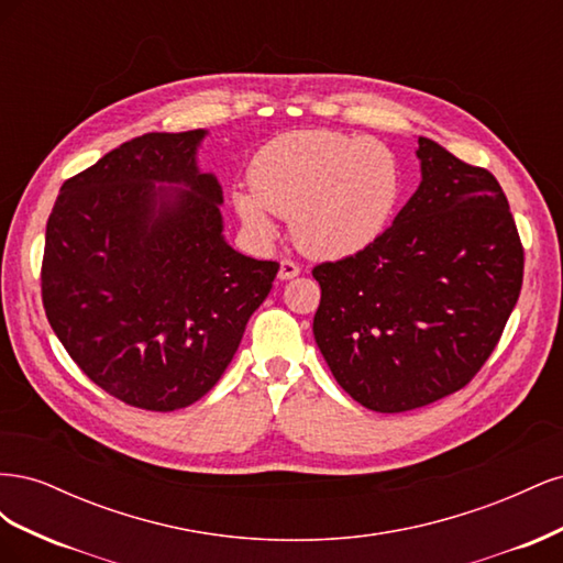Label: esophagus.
Instances as JSON below:
<instances>
[{
  "mask_svg": "<svg viewBox=\"0 0 563 563\" xmlns=\"http://www.w3.org/2000/svg\"><path fill=\"white\" fill-rule=\"evenodd\" d=\"M300 275V267L294 263V261H282L279 263V279L286 282V279H294Z\"/></svg>",
  "mask_w": 563,
  "mask_h": 563,
  "instance_id": "obj_1",
  "label": "esophagus"
}]
</instances>
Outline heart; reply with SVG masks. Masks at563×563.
<instances>
[{
    "label": "heart",
    "mask_w": 563,
    "mask_h": 563,
    "mask_svg": "<svg viewBox=\"0 0 563 563\" xmlns=\"http://www.w3.org/2000/svg\"><path fill=\"white\" fill-rule=\"evenodd\" d=\"M251 190H234L242 223L261 240L288 218L296 246L321 261L368 249L395 218L404 192L397 152L378 139L308 129L265 143L251 162Z\"/></svg>",
    "instance_id": "obj_1"
}]
</instances>
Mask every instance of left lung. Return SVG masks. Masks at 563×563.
<instances>
[{
    "mask_svg": "<svg viewBox=\"0 0 563 563\" xmlns=\"http://www.w3.org/2000/svg\"><path fill=\"white\" fill-rule=\"evenodd\" d=\"M420 185L368 249L312 269L314 340L333 378L378 413L465 387L498 345L523 279L507 197L486 168L418 139Z\"/></svg>",
    "mask_w": 563,
    "mask_h": 563,
    "instance_id": "left-lung-1",
    "label": "left lung"
}]
</instances>
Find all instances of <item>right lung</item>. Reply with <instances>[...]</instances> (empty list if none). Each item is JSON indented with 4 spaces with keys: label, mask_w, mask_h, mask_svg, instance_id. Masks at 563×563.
<instances>
[{
    "label": "right lung",
    "mask_w": 563,
    "mask_h": 563,
    "mask_svg": "<svg viewBox=\"0 0 563 563\" xmlns=\"http://www.w3.org/2000/svg\"><path fill=\"white\" fill-rule=\"evenodd\" d=\"M207 135L119 145L63 183L46 223L51 329L98 387L145 411L207 395L279 269L225 242L223 187L197 164Z\"/></svg>",
    "instance_id": "1"
}]
</instances>
